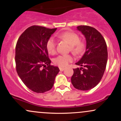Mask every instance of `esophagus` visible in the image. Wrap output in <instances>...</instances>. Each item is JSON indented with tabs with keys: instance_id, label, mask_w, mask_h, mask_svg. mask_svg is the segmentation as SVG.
Masks as SVG:
<instances>
[{
	"instance_id": "esophagus-1",
	"label": "esophagus",
	"mask_w": 121,
	"mask_h": 121,
	"mask_svg": "<svg viewBox=\"0 0 121 121\" xmlns=\"http://www.w3.org/2000/svg\"><path fill=\"white\" fill-rule=\"evenodd\" d=\"M59 69H60V71H63V70L65 69V68L60 67V68H59Z\"/></svg>"
}]
</instances>
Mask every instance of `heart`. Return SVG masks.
I'll list each match as a JSON object with an SVG mask.
<instances>
[{
  "mask_svg": "<svg viewBox=\"0 0 121 121\" xmlns=\"http://www.w3.org/2000/svg\"><path fill=\"white\" fill-rule=\"evenodd\" d=\"M57 36L68 41L70 45V51L75 55L82 53L85 49V44L80 41V37L76 33L72 31H65L58 34ZM56 40L53 37H50L48 40L46 47L50 54L54 55L56 53ZM73 59V57L70 55H60L54 59L53 62L57 66L65 67L69 62L72 61Z\"/></svg>",
  "mask_w": 121,
  "mask_h": 121,
  "instance_id": "b5f03b06",
  "label": "heart"
}]
</instances>
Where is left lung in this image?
Wrapping results in <instances>:
<instances>
[{
  "mask_svg": "<svg viewBox=\"0 0 121 121\" xmlns=\"http://www.w3.org/2000/svg\"><path fill=\"white\" fill-rule=\"evenodd\" d=\"M77 28L85 37L86 47L84 55L76 64L81 68L73 69L71 82L77 89L88 91L102 78L108 60L107 45L102 35L94 28L80 26Z\"/></svg>",
  "mask_w": 121,
  "mask_h": 121,
  "instance_id": "8db88e82",
  "label": "left lung"
}]
</instances>
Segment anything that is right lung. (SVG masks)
Segmentation results:
<instances>
[{"label":"right lung","instance_id":"1","mask_svg":"<svg viewBox=\"0 0 121 121\" xmlns=\"http://www.w3.org/2000/svg\"><path fill=\"white\" fill-rule=\"evenodd\" d=\"M56 30L30 26L16 43V72L25 85L34 92L43 93L51 90L60 71L59 68L51 65L46 47L47 41Z\"/></svg>","mask_w":121,"mask_h":121}]
</instances>
